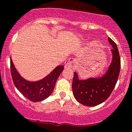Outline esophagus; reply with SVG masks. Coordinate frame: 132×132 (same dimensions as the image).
Here are the masks:
<instances>
[{
    "label": "esophagus",
    "instance_id": "obj_1",
    "mask_svg": "<svg viewBox=\"0 0 132 132\" xmlns=\"http://www.w3.org/2000/svg\"><path fill=\"white\" fill-rule=\"evenodd\" d=\"M76 63V59L74 58H70L69 59L68 62L65 64V69H72L75 67V64Z\"/></svg>",
    "mask_w": 132,
    "mask_h": 132
}]
</instances>
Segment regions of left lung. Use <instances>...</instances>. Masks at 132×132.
<instances>
[{"instance_id":"left-lung-1","label":"left lung","mask_w":132,"mask_h":132,"mask_svg":"<svg viewBox=\"0 0 132 132\" xmlns=\"http://www.w3.org/2000/svg\"><path fill=\"white\" fill-rule=\"evenodd\" d=\"M112 46V61L107 71L99 78L81 80L78 73H74L72 84L73 93L76 101L88 106H94L103 103L112 93L117 84L121 69V59L118 48L115 42L109 38Z\"/></svg>"}]
</instances>
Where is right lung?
Here are the masks:
<instances>
[{"label":"right lung","instance_id":"add662e5","mask_svg":"<svg viewBox=\"0 0 132 132\" xmlns=\"http://www.w3.org/2000/svg\"><path fill=\"white\" fill-rule=\"evenodd\" d=\"M63 69V65H59L44 78L38 81H29L21 76L11 57V72L15 87L25 97L35 103L44 101L51 95Z\"/></svg>","mask_w":132,"mask_h":132}]
</instances>
